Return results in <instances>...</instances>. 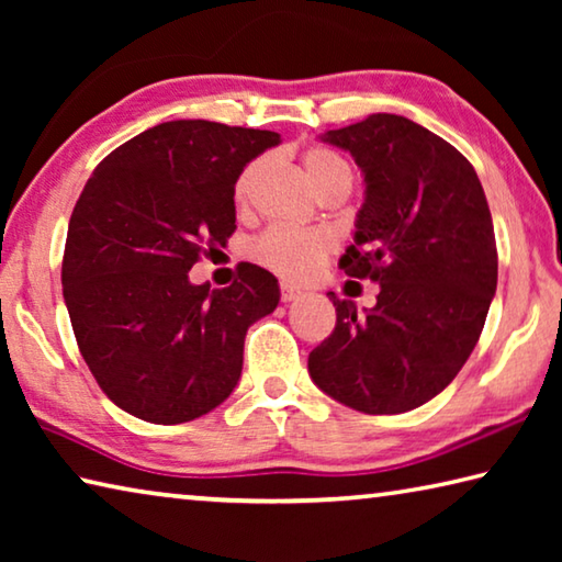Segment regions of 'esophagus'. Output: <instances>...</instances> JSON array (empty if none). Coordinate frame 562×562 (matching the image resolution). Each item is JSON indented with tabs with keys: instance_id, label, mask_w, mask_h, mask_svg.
<instances>
[{
	"instance_id": "1",
	"label": "esophagus",
	"mask_w": 562,
	"mask_h": 562,
	"mask_svg": "<svg viewBox=\"0 0 562 562\" xmlns=\"http://www.w3.org/2000/svg\"><path fill=\"white\" fill-rule=\"evenodd\" d=\"M280 290H282V302H292V300H297L304 294L302 288H297V284H292L288 280L280 282Z\"/></svg>"
}]
</instances>
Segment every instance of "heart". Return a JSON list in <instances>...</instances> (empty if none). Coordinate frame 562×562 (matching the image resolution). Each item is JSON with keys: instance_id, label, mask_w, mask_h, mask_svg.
<instances>
[{"instance_id": "1", "label": "heart", "mask_w": 562, "mask_h": 562, "mask_svg": "<svg viewBox=\"0 0 562 562\" xmlns=\"http://www.w3.org/2000/svg\"><path fill=\"white\" fill-rule=\"evenodd\" d=\"M262 168L265 158H258L237 176V207L250 205L255 186H258V180L262 176ZM302 168L317 193H322L327 186L337 183L339 178H351V170L345 160L327 148L304 150ZM331 247H335V237L327 231H319V227L274 225L252 243V258L265 265V268L284 274V278H307V274L319 268L322 260L331 252Z\"/></svg>"}]
</instances>
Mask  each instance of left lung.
<instances>
[{"mask_svg": "<svg viewBox=\"0 0 562 562\" xmlns=\"http://www.w3.org/2000/svg\"><path fill=\"white\" fill-rule=\"evenodd\" d=\"M364 176L349 278L379 284L372 310L337 300L335 331L307 369L322 392L355 412L402 414L453 382L481 337L498 282L493 221L473 166L429 128L372 113L327 131Z\"/></svg>", "mask_w": 562, "mask_h": 562, "instance_id": "1", "label": "left lung"}]
</instances>
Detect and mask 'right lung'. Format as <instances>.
I'll return each instance as SVG.
<instances>
[{"mask_svg":"<svg viewBox=\"0 0 562 562\" xmlns=\"http://www.w3.org/2000/svg\"><path fill=\"white\" fill-rule=\"evenodd\" d=\"M280 133L168 121L101 160L71 213L64 302L93 379L150 424H183L240 382L250 325L280 302L274 274L243 262L225 290L193 284L201 255L235 233V183Z\"/></svg>","mask_w":562,"mask_h":562,"instance_id":"add662e5","label":"right lung"}]
</instances>
